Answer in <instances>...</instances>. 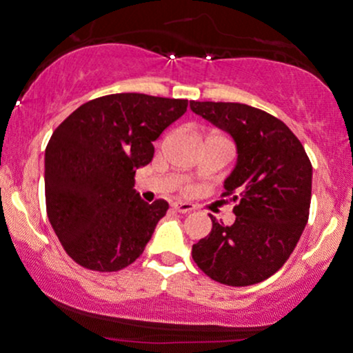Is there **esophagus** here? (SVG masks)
<instances>
[{"mask_svg":"<svg viewBox=\"0 0 353 353\" xmlns=\"http://www.w3.org/2000/svg\"><path fill=\"white\" fill-rule=\"evenodd\" d=\"M173 210H175V212H180V214H188V212H192V210H194V205H192V203H188V202H176V203H173Z\"/></svg>","mask_w":353,"mask_h":353,"instance_id":"34e87169","label":"esophagus"}]
</instances>
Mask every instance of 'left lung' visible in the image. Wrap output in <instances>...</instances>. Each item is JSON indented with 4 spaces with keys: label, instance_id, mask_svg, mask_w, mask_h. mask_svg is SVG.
<instances>
[{
    "label": "left lung",
    "instance_id": "8db88e82",
    "mask_svg": "<svg viewBox=\"0 0 353 353\" xmlns=\"http://www.w3.org/2000/svg\"><path fill=\"white\" fill-rule=\"evenodd\" d=\"M194 114L232 137L236 165L224 197L236 203L231 226L214 216L192 258L212 281L253 285L274 275L296 248L310 216L312 166L284 122L245 103L190 101Z\"/></svg>",
    "mask_w": 353,
    "mask_h": 353
}]
</instances>
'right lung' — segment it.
<instances>
[{
	"mask_svg": "<svg viewBox=\"0 0 353 353\" xmlns=\"http://www.w3.org/2000/svg\"><path fill=\"white\" fill-rule=\"evenodd\" d=\"M187 105L115 93L86 101L54 130L46 148L47 216L76 263L117 272L143 255L168 202H144L134 175L152 159V141Z\"/></svg>",
	"mask_w": 353,
	"mask_h": 353,
	"instance_id": "1",
	"label": "right lung"
}]
</instances>
